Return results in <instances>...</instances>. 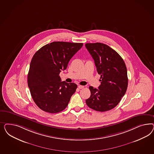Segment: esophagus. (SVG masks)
Here are the masks:
<instances>
[{"label": "esophagus", "mask_w": 154, "mask_h": 154, "mask_svg": "<svg viewBox=\"0 0 154 154\" xmlns=\"http://www.w3.org/2000/svg\"><path fill=\"white\" fill-rule=\"evenodd\" d=\"M78 88H79V89H84V86H82V85H79Z\"/></svg>", "instance_id": "obj_1"}]
</instances>
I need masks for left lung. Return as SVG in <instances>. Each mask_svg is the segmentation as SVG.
Segmentation results:
<instances>
[{
	"mask_svg": "<svg viewBox=\"0 0 154 154\" xmlns=\"http://www.w3.org/2000/svg\"><path fill=\"white\" fill-rule=\"evenodd\" d=\"M85 47L93 58L101 84L98 89L90 86V97L86 100L89 107L105 112L115 107L126 93L128 79L124 61L107 45L86 43Z\"/></svg>",
	"mask_w": 154,
	"mask_h": 154,
	"instance_id": "left-lung-1",
	"label": "left lung"
}]
</instances>
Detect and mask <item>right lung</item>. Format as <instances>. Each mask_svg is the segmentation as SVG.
Wrapping results in <instances>:
<instances>
[{
    "label": "right lung",
    "instance_id": "right-lung-1",
    "mask_svg": "<svg viewBox=\"0 0 154 154\" xmlns=\"http://www.w3.org/2000/svg\"><path fill=\"white\" fill-rule=\"evenodd\" d=\"M82 46V43L53 42L34 55L28 73V87L34 102L43 111L55 113L67 107L77 85L61 82L59 74Z\"/></svg>",
    "mask_w": 154,
    "mask_h": 154
}]
</instances>
